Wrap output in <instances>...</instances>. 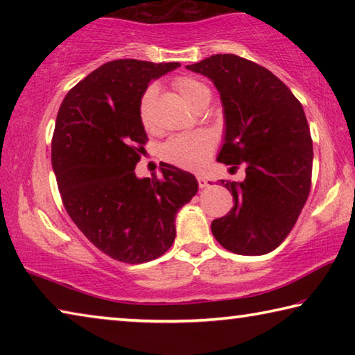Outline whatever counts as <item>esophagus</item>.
Returning <instances> with one entry per match:
<instances>
[{
  "label": "esophagus",
  "mask_w": 355,
  "mask_h": 355,
  "mask_svg": "<svg viewBox=\"0 0 355 355\" xmlns=\"http://www.w3.org/2000/svg\"><path fill=\"white\" fill-rule=\"evenodd\" d=\"M197 182H199V186H200L202 189L207 188V186H208V180L205 178V175H200V173H199V175H197Z\"/></svg>",
  "instance_id": "1"
}]
</instances>
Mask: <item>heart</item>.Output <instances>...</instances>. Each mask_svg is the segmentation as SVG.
<instances>
[{
  "label": "heart",
  "instance_id": "obj_1",
  "mask_svg": "<svg viewBox=\"0 0 355 355\" xmlns=\"http://www.w3.org/2000/svg\"><path fill=\"white\" fill-rule=\"evenodd\" d=\"M175 91L182 95V98L192 107L199 106L203 100L209 98V89L199 80L191 76H180L173 81ZM156 97V87L150 86L142 94L139 101V119L142 127L146 130H153V101ZM216 146V137L207 130L189 131L172 136L164 142L161 148L163 159L173 166L183 169H199L207 163L209 155L213 153Z\"/></svg>",
  "mask_w": 355,
  "mask_h": 355
}]
</instances>
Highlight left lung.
I'll return each instance as SVG.
<instances>
[{
  "label": "left lung",
  "instance_id": "left-lung-1",
  "mask_svg": "<svg viewBox=\"0 0 355 355\" xmlns=\"http://www.w3.org/2000/svg\"><path fill=\"white\" fill-rule=\"evenodd\" d=\"M214 83L224 106L219 163L245 166L244 182L222 184L235 205L211 222L218 243L238 255H264L284 243L307 202L313 146L302 105L277 76L236 55L186 65Z\"/></svg>",
  "mask_w": 355,
  "mask_h": 355
}]
</instances>
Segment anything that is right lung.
<instances>
[{
	"label": "right lung",
	"mask_w": 355,
	"mask_h": 355,
	"mask_svg": "<svg viewBox=\"0 0 355 355\" xmlns=\"http://www.w3.org/2000/svg\"><path fill=\"white\" fill-rule=\"evenodd\" d=\"M178 62L117 59L70 89L56 117L51 164L62 203L83 235L107 257L155 260L175 239V216L197 194L192 173L161 163L163 177L137 178L147 133L139 101L148 83Z\"/></svg>",
	"instance_id": "add662e5"
}]
</instances>
